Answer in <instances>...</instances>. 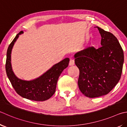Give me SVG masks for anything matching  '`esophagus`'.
Returning a JSON list of instances; mask_svg holds the SVG:
<instances>
[{"instance_id":"esophagus-1","label":"esophagus","mask_w":127,"mask_h":127,"mask_svg":"<svg viewBox=\"0 0 127 127\" xmlns=\"http://www.w3.org/2000/svg\"><path fill=\"white\" fill-rule=\"evenodd\" d=\"M69 65L70 66H73V65H74V61L73 59H70L69 63Z\"/></svg>"}]
</instances>
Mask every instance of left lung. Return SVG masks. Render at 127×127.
Here are the masks:
<instances>
[{"label": "left lung", "mask_w": 127, "mask_h": 127, "mask_svg": "<svg viewBox=\"0 0 127 127\" xmlns=\"http://www.w3.org/2000/svg\"><path fill=\"white\" fill-rule=\"evenodd\" d=\"M97 28L102 36V47H89L74 57L79 70L78 87L89 98L106 95L113 89L121 79L124 62L123 50L117 38Z\"/></svg>", "instance_id": "left-lung-1"}]
</instances>
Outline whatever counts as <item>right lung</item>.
<instances>
[{"label": "right lung", "mask_w": 127, "mask_h": 127, "mask_svg": "<svg viewBox=\"0 0 127 127\" xmlns=\"http://www.w3.org/2000/svg\"><path fill=\"white\" fill-rule=\"evenodd\" d=\"M23 33L20 31L9 44L5 63L6 75L15 92L22 97L35 101H44L49 99L56 92L58 79L62 71L68 66L69 59L66 58L55 64L40 77L25 81L18 78L14 74L11 66V52L19 35Z\"/></svg>", "instance_id": "right-lung-1"}]
</instances>
